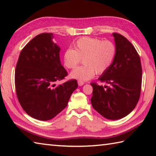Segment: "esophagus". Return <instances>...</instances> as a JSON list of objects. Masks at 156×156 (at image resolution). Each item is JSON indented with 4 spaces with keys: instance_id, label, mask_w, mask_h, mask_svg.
<instances>
[{
    "instance_id": "esophagus-1",
    "label": "esophagus",
    "mask_w": 156,
    "mask_h": 156,
    "mask_svg": "<svg viewBox=\"0 0 156 156\" xmlns=\"http://www.w3.org/2000/svg\"><path fill=\"white\" fill-rule=\"evenodd\" d=\"M78 84L79 86H82V85H83V84H84V83L81 80H78Z\"/></svg>"
}]
</instances>
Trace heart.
<instances>
[{
	"label": "heart",
	"mask_w": 156,
	"mask_h": 156,
	"mask_svg": "<svg viewBox=\"0 0 156 156\" xmlns=\"http://www.w3.org/2000/svg\"><path fill=\"white\" fill-rule=\"evenodd\" d=\"M116 47L110 41L83 37L76 42L74 49L68 48L63 54L66 67H76L83 59L84 65L71 73V77L81 81L93 78L96 73L102 74L109 69L115 59Z\"/></svg>",
	"instance_id": "b5f03b06"
}]
</instances>
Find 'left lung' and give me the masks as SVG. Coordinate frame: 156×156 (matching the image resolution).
Here are the masks:
<instances>
[{
  "label": "left lung",
  "instance_id": "obj_1",
  "mask_svg": "<svg viewBox=\"0 0 156 156\" xmlns=\"http://www.w3.org/2000/svg\"><path fill=\"white\" fill-rule=\"evenodd\" d=\"M116 54L112 65L96 83L91 98L92 107L107 119L118 120L130 113L138 103L142 85L140 58L135 47L125 36L113 33Z\"/></svg>",
  "mask_w": 156,
  "mask_h": 156
}]
</instances>
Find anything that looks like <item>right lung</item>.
Wrapping results in <instances>:
<instances>
[{
  "label": "right lung",
  "instance_id": "add662e5",
  "mask_svg": "<svg viewBox=\"0 0 156 156\" xmlns=\"http://www.w3.org/2000/svg\"><path fill=\"white\" fill-rule=\"evenodd\" d=\"M52 33L37 35L26 44L15 70V87L23 110L40 120L54 118L67 107L78 87L75 79L55 87L67 72L60 63V48L52 41Z\"/></svg>",
  "mask_w": 156,
  "mask_h": 156
}]
</instances>
